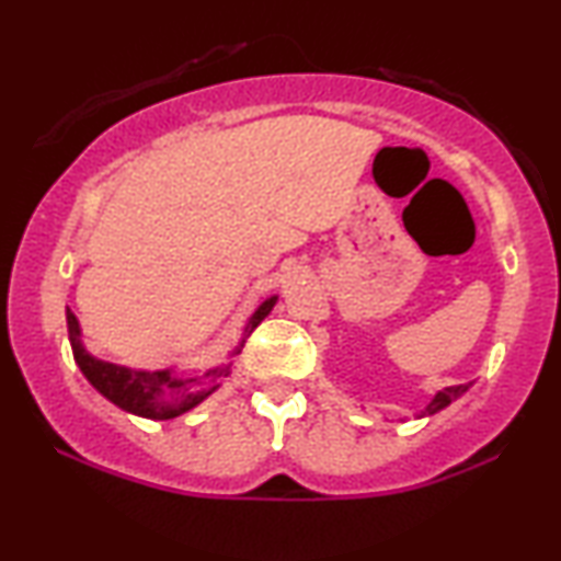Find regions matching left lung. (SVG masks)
<instances>
[{"mask_svg": "<svg viewBox=\"0 0 561 561\" xmlns=\"http://www.w3.org/2000/svg\"><path fill=\"white\" fill-rule=\"evenodd\" d=\"M467 390H470V382L467 386H449V388H442L439 393H436L432 401L426 403V409L421 411V416H434V413H439L442 409H447L449 403H455L459 396H465Z\"/></svg>", "mask_w": 561, "mask_h": 561, "instance_id": "obj_1", "label": "left lung"}]
</instances>
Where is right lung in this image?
Returning a JSON list of instances; mask_svg holds the SVG:
<instances>
[{
  "instance_id": "1",
  "label": "right lung",
  "mask_w": 561,
  "mask_h": 561,
  "mask_svg": "<svg viewBox=\"0 0 561 561\" xmlns=\"http://www.w3.org/2000/svg\"><path fill=\"white\" fill-rule=\"evenodd\" d=\"M278 304V296L265 298L263 304L252 311L248 324L242 329L240 342L237 347L227 352V357L219 365L209 367L202 375H181L175 365L163 367V370H135V367L106 363V359L91 355L83 347L81 340V324L71 309H66V324H68V340H71L73 359L81 367L83 378L102 393L106 401L117 405V409L133 413L140 419L152 421H168L175 416H183L198 403H204L211 393H217L221 386V378L232 375L234 357L240 355L248 336L255 332V327L263 321L273 306Z\"/></svg>"
}]
</instances>
